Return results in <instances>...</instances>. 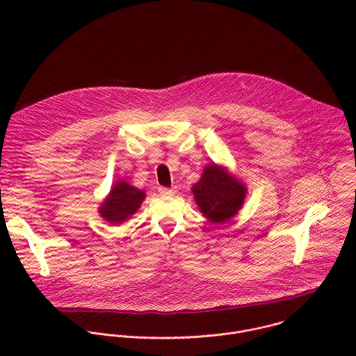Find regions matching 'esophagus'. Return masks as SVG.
Segmentation results:
<instances>
[{
	"mask_svg": "<svg viewBox=\"0 0 356 356\" xmlns=\"http://www.w3.org/2000/svg\"><path fill=\"white\" fill-rule=\"evenodd\" d=\"M175 188H169V187H159V193L162 194V195H173L175 194Z\"/></svg>",
	"mask_w": 356,
	"mask_h": 356,
	"instance_id": "obj_1",
	"label": "esophagus"
}]
</instances>
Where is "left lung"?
Returning a JSON list of instances; mask_svg holds the SVG:
<instances>
[{
  "label": "left lung",
  "mask_w": 356,
  "mask_h": 356,
  "mask_svg": "<svg viewBox=\"0 0 356 356\" xmlns=\"http://www.w3.org/2000/svg\"><path fill=\"white\" fill-rule=\"evenodd\" d=\"M195 202L211 222H225L243 204L246 188L217 165H209L193 186Z\"/></svg>",
  "instance_id": "1"
}]
</instances>
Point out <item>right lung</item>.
<instances>
[{
	"label": "right lung",
	"instance_id": "right-lung-1",
	"mask_svg": "<svg viewBox=\"0 0 356 356\" xmlns=\"http://www.w3.org/2000/svg\"><path fill=\"white\" fill-rule=\"evenodd\" d=\"M143 198L145 193L142 190H138L125 181H118L99 210L101 217H104L106 221L113 222L114 225L120 224L139 209Z\"/></svg>",
	"mask_w": 356,
	"mask_h": 356
}]
</instances>
